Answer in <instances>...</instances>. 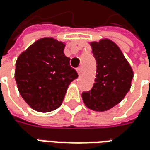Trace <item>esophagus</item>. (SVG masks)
Instances as JSON below:
<instances>
[{
  "label": "esophagus",
  "instance_id": "obj_1",
  "mask_svg": "<svg viewBox=\"0 0 150 150\" xmlns=\"http://www.w3.org/2000/svg\"><path fill=\"white\" fill-rule=\"evenodd\" d=\"M82 67H77L76 68V71H77V73H78V74H82Z\"/></svg>",
  "mask_w": 150,
  "mask_h": 150
}]
</instances>
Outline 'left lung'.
I'll return each instance as SVG.
<instances>
[{
    "instance_id": "1",
    "label": "left lung",
    "mask_w": 150,
    "mask_h": 150,
    "mask_svg": "<svg viewBox=\"0 0 150 150\" xmlns=\"http://www.w3.org/2000/svg\"><path fill=\"white\" fill-rule=\"evenodd\" d=\"M97 63L95 83L89 91H83L84 104L95 111H106L123 100L130 91L132 69L121 50L110 40L91 42Z\"/></svg>"
}]
</instances>
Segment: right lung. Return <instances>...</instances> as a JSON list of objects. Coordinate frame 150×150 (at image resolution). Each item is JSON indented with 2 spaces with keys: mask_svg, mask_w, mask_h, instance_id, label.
<instances>
[{
  "mask_svg": "<svg viewBox=\"0 0 150 150\" xmlns=\"http://www.w3.org/2000/svg\"><path fill=\"white\" fill-rule=\"evenodd\" d=\"M65 44L42 38L22 52L16 62L15 79L25 101L38 112L59 108L70 83L78 77L64 54Z\"/></svg>",
  "mask_w": 150,
  "mask_h": 150,
  "instance_id": "1",
  "label": "right lung"
}]
</instances>
